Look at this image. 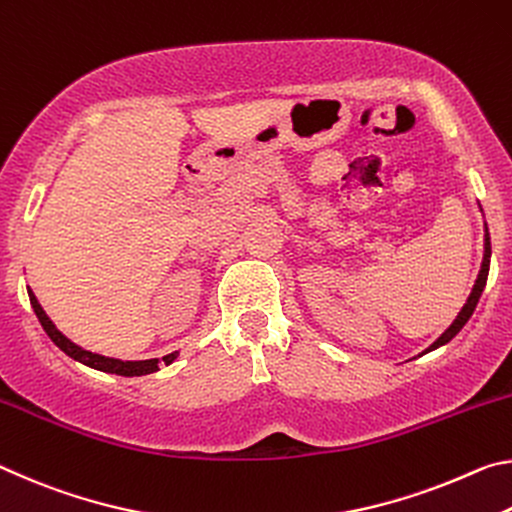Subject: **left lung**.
Returning <instances> with one entry per match:
<instances>
[{
    "label": "left lung",
    "mask_w": 512,
    "mask_h": 512,
    "mask_svg": "<svg viewBox=\"0 0 512 512\" xmlns=\"http://www.w3.org/2000/svg\"><path fill=\"white\" fill-rule=\"evenodd\" d=\"M485 251H483V263H481V272H479V276H476V283H474V288H472V292H469V297H467V301H465V306H463V311H460L458 315H456V320L451 322V326L449 329L440 335L438 340L433 342V345L424 351V354H429V351H433V349H438V347H442V345H447V342L451 340V338H456L458 335V331L463 329V326L467 324V320L469 317H472V313H474V308H476V304H479V299H481V292H483V288H485V281H488V272H490V256H492V247H490V233H488V224H485Z\"/></svg>",
    "instance_id": "1"
}]
</instances>
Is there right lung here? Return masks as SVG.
Listing matches in <instances>:
<instances>
[{"instance_id": "add662e5", "label": "right lung", "mask_w": 512, "mask_h": 512, "mask_svg": "<svg viewBox=\"0 0 512 512\" xmlns=\"http://www.w3.org/2000/svg\"><path fill=\"white\" fill-rule=\"evenodd\" d=\"M29 301H31V306H33V313H36V317H38V322L43 324L45 333L49 335V338H52L54 345L61 349V351H65V354L70 356V358L79 360V363L92 367V370L108 372V374H120V376H142V374L156 372L158 370V363H161V360H163L165 365H170V363H174V358L179 356V351H174V354H167L161 360H158V358H149V360H120V358H108V356H102V354H92V351L83 349L79 345H74L70 338H65V335L56 329L54 322L49 320L47 313L43 311V306L38 304V299H36V295H33L31 290H29Z\"/></svg>"}]
</instances>
